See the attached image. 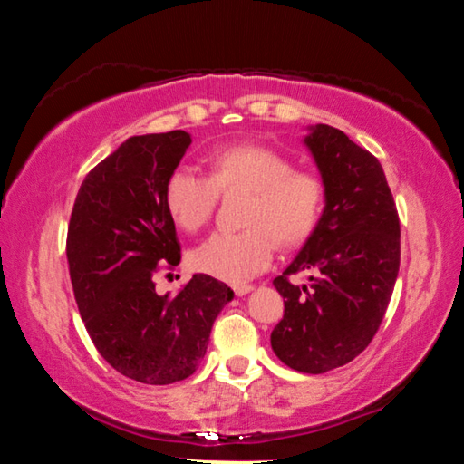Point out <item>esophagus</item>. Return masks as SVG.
I'll use <instances>...</instances> for the list:
<instances>
[{
  "instance_id": "34e87169",
  "label": "esophagus",
  "mask_w": 464,
  "mask_h": 464,
  "mask_svg": "<svg viewBox=\"0 0 464 464\" xmlns=\"http://www.w3.org/2000/svg\"><path fill=\"white\" fill-rule=\"evenodd\" d=\"M251 290H254V286L251 285H233V293L237 296L247 295V293H251Z\"/></svg>"
}]
</instances>
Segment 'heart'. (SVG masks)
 Segmentation results:
<instances>
[{"label":"heart","instance_id":"b5f03b06","mask_svg":"<svg viewBox=\"0 0 464 464\" xmlns=\"http://www.w3.org/2000/svg\"><path fill=\"white\" fill-rule=\"evenodd\" d=\"M218 194H247L237 233H215L190 251L194 270L243 282L268 268L276 243L295 247L315 229L325 188L286 155L262 145H235L208 157V176L179 168L168 178L166 208L178 227L194 233L215 213Z\"/></svg>","mask_w":464,"mask_h":464}]
</instances>
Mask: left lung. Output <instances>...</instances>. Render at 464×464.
Listing matches in <instances>:
<instances>
[{
	"label": "left lung",
	"instance_id": "8db88e82",
	"mask_svg": "<svg viewBox=\"0 0 464 464\" xmlns=\"http://www.w3.org/2000/svg\"><path fill=\"white\" fill-rule=\"evenodd\" d=\"M303 143L325 188L319 223L274 286L285 317L272 350L298 372L321 374L354 360L379 329L401 257V229L382 166L372 153L329 124L309 127ZM307 269L309 285L290 273Z\"/></svg>",
	"mask_w": 464,
	"mask_h": 464
}]
</instances>
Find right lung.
<instances>
[{
    "label": "right lung",
    "mask_w": 464,
    "mask_h": 464,
    "mask_svg": "<svg viewBox=\"0 0 464 464\" xmlns=\"http://www.w3.org/2000/svg\"><path fill=\"white\" fill-rule=\"evenodd\" d=\"M190 143L186 130L127 139L85 176L69 221L67 262L85 329L114 371L145 384L194 374L233 298L208 274H194L176 296L155 293L153 274L182 257L163 192Z\"/></svg>",
    "instance_id": "obj_1"
}]
</instances>
